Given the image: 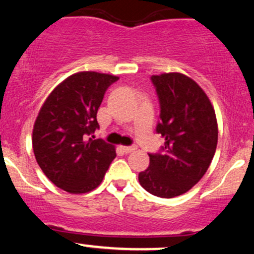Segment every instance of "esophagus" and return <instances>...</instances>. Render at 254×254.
Segmentation results:
<instances>
[{
  "label": "esophagus",
  "instance_id": "1",
  "mask_svg": "<svg viewBox=\"0 0 254 254\" xmlns=\"http://www.w3.org/2000/svg\"><path fill=\"white\" fill-rule=\"evenodd\" d=\"M122 149L124 153H131L136 149V146H124L122 147Z\"/></svg>",
  "mask_w": 254,
  "mask_h": 254
}]
</instances>
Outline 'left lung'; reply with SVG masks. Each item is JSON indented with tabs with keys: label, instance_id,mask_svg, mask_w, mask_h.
Here are the masks:
<instances>
[{
	"label": "left lung",
	"instance_id": "left-lung-1",
	"mask_svg": "<svg viewBox=\"0 0 254 254\" xmlns=\"http://www.w3.org/2000/svg\"><path fill=\"white\" fill-rule=\"evenodd\" d=\"M160 114L155 131L165 142L148 153L149 166L140 185L159 197H174L196 185L207 171L218 140L214 110L201 88L181 73L150 77Z\"/></svg>",
	"mask_w": 254,
	"mask_h": 254
}]
</instances>
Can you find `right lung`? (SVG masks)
<instances>
[{"instance_id": "add662e5", "label": "right lung", "mask_w": 254, "mask_h": 254, "mask_svg": "<svg viewBox=\"0 0 254 254\" xmlns=\"http://www.w3.org/2000/svg\"><path fill=\"white\" fill-rule=\"evenodd\" d=\"M118 79L97 72L72 74L42 106L33 127V153L44 175L65 191L95 189L116 158L113 146L91 137L100 127L96 114L106 91Z\"/></svg>"}]
</instances>
